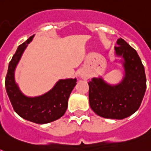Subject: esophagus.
Masks as SVG:
<instances>
[{
  "instance_id": "1",
  "label": "esophagus",
  "mask_w": 151,
  "mask_h": 151,
  "mask_svg": "<svg viewBox=\"0 0 151 151\" xmlns=\"http://www.w3.org/2000/svg\"><path fill=\"white\" fill-rule=\"evenodd\" d=\"M81 78H84V79H87V76L85 75V74H84V73H81Z\"/></svg>"
}]
</instances>
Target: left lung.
Listing matches in <instances>:
<instances>
[{
	"instance_id": "left-lung-1",
	"label": "left lung",
	"mask_w": 151,
	"mask_h": 151,
	"mask_svg": "<svg viewBox=\"0 0 151 151\" xmlns=\"http://www.w3.org/2000/svg\"><path fill=\"white\" fill-rule=\"evenodd\" d=\"M115 53L124 59V77L119 85H108L102 79L88 81L89 105L105 118L124 119L138 110L147 88L145 70L136 51L122 38L117 39Z\"/></svg>"
}]
</instances>
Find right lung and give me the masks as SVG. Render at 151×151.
Returning <instances> with one entry per match:
<instances>
[{
	"mask_svg": "<svg viewBox=\"0 0 151 151\" xmlns=\"http://www.w3.org/2000/svg\"><path fill=\"white\" fill-rule=\"evenodd\" d=\"M33 37L34 36L29 37L18 47L8 65L5 87L13 109L20 117L37 124H46L59 119L65 114L69 97L77 84V79L59 80L52 90L41 96H25L15 84L14 73L25 48Z\"/></svg>",
	"mask_w": 151,
	"mask_h": 151,
	"instance_id": "add662e5",
	"label": "right lung"
}]
</instances>
